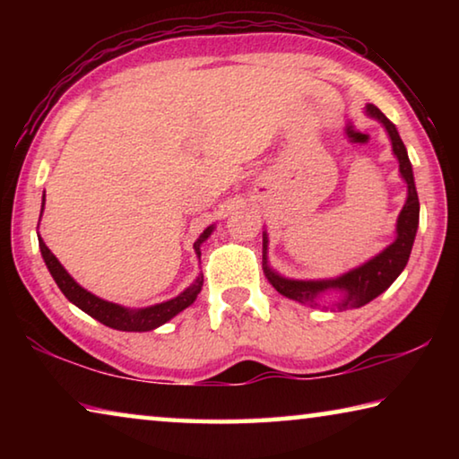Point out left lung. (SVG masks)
I'll list each match as a JSON object with an SVG mask.
<instances>
[{
    "mask_svg": "<svg viewBox=\"0 0 459 459\" xmlns=\"http://www.w3.org/2000/svg\"><path fill=\"white\" fill-rule=\"evenodd\" d=\"M367 115L372 119H377L380 126L386 129L388 139H391L393 153L399 160V172L401 178L407 184V200L403 204V211L399 212L397 219V237L391 245L383 248L375 257L368 259L362 265L354 267L340 277L332 279H291L279 275L275 269L269 267L267 251H269V235L267 230H263V271H265L267 281L275 287V290L290 298L293 301L306 306H320V299L324 295H330L332 291L338 293L336 299L330 304V309H354L367 306L368 301L378 298L380 293L386 291L393 285L403 269H405L411 248L415 243L417 227H419V198L415 188V178L413 168H411L407 147L403 143L397 127L385 117V113L375 105H367Z\"/></svg>",
    "mask_w": 459,
    "mask_h": 459,
    "instance_id": "8db88e82",
    "label": "left lung"
}]
</instances>
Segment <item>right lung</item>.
<instances>
[{"label":"right lung","instance_id":"obj_1","mask_svg":"<svg viewBox=\"0 0 459 459\" xmlns=\"http://www.w3.org/2000/svg\"><path fill=\"white\" fill-rule=\"evenodd\" d=\"M44 198H46V194H44ZM44 198H42L40 219L44 212ZM212 230H214V224L204 229V232H202V235L196 238V243H194V251H196L198 259H200V247L208 237L212 235ZM38 243H40V251H42V259L46 263V267H48L50 275L54 277V281H56V285L60 287V291L66 295V299L73 301V304L79 309H82L84 314H89L91 317H95L97 322L105 324L113 330L150 332V330L160 328L161 324L172 320V317L180 314L182 309L192 306L194 299L198 298V293L202 290V283H204V275L200 273L196 279H194V283L190 287H186L180 295H176V298H172V299L161 301V304H155V306L139 307V309L126 307V306L113 304V301L100 299L95 293L84 290V287L76 283L74 279L68 275V271L60 265V261L54 257L50 248L46 247L42 237H38Z\"/></svg>","mask_w":459,"mask_h":459}]
</instances>
